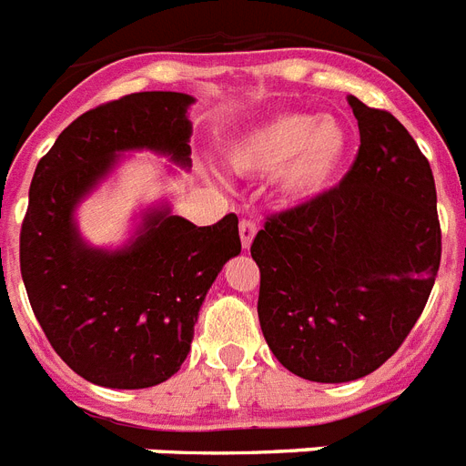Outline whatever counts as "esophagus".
<instances>
[{
	"label": "esophagus",
	"instance_id": "1",
	"mask_svg": "<svg viewBox=\"0 0 466 466\" xmlns=\"http://www.w3.org/2000/svg\"><path fill=\"white\" fill-rule=\"evenodd\" d=\"M255 236H257V223L252 221V218H243V221H240V243H243L245 250H250Z\"/></svg>",
	"mask_w": 466,
	"mask_h": 466
}]
</instances>
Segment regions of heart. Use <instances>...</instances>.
Returning a JSON list of instances; mask_svg holds the SVG:
<instances>
[{
	"mask_svg": "<svg viewBox=\"0 0 466 466\" xmlns=\"http://www.w3.org/2000/svg\"><path fill=\"white\" fill-rule=\"evenodd\" d=\"M349 154V132L332 117L281 113L245 132L230 147L228 166L238 175L281 173V187L308 202L334 182Z\"/></svg>",
	"mask_w": 466,
	"mask_h": 466,
	"instance_id": "heart-1",
	"label": "heart"
}]
</instances>
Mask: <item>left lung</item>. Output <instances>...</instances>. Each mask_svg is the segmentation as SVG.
<instances>
[{
    "mask_svg": "<svg viewBox=\"0 0 466 466\" xmlns=\"http://www.w3.org/2000/svg\"><path fill=\"white\" fill-rule=\"evenodd\" d=\"M360 147L339 187L267 218L257 315L293 375L373 373L421 318L441 267L433 170L394 115L349 96Z\"/></svg>",
    "mask_w": 466,
    "mask_h": 466,
    "instance_id": "left-lung-1",
    "label": "left lung"
}]
</instances>
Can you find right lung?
<instances>
[{
  "label": "right lung",
  "mask_w": 466,
  "mask_h": 466,
  "mask_svg": "<svg viewBox=\"0 0 466 466\" xmlns=\"http://www.w3.org/2000/svg\"><path fill=\"white\" fill-rule=\"evenodd\" d=\"M187 93L144 91L84 113L40 158L21 226V277L57 356L84 380L141 390L180 370L207 291L240 255L238 216L195 226L168 204L141 211L117 250L81 238L76 209L127 151L189 168Z\"/></svg>",
  "instance_id": "right-lung-1"
}]
</instances>
